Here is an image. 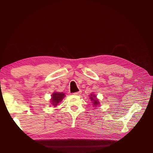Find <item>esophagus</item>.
I'll list each match as a JSON object with an SVG mask.
<instances>
[{"label":"esophagus","instance_id":"1","mask_svg":"<svg viewBox=\"0 0 153 153\" xmlns=\"http://www.w3.org/2000/svg\"><path fill=\"white\" fill-rule=\"evenodd\" d=\"M81 93H82V91H79L78 92H75V93H73V94H75V95H80L81 94Z\"/></svg>","mask_w":153,"mask_h":153}]
</instances>
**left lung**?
Listing matches in <instances>:
<instances>
[{
    "mask_svg": "<svg viewBox=\"0 0 153 153\" xmlns=\"http://www.w3.org/2000/svg\"><path fill=\"white\" fill-rule=\"evenodd\" d=\"M89 96H90L89 97L90 100L92 101V104H93V105H92V106H95V107H97V106H98V105H100V101H99V100L97 98L96 96L94 94L92 93L91 95H89Z\"/></svg>",
    "mask_w": 153,
    "mask_h": 153,
    "instance_id": "obj_1",
    "label": "left lung"
}]
</instances>
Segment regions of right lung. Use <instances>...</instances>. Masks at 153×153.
<instances>
[{"mask_svg": "<svg viewBox=\"0 0 153 153\" xmlns=\"http://www.w3.org/2000/svg\"><path fill=\"white\" fill-rule=\"evenodd\" d=\"M52 98L50 99V103L53 106H56L59 103L62 101L63 98L66 96L64 92H53V93L52 94Z\"/></svg>", "mask_w": 153, "mask_h": 153, "instance_id": "1", "label": "right lung"}]
</instances>
